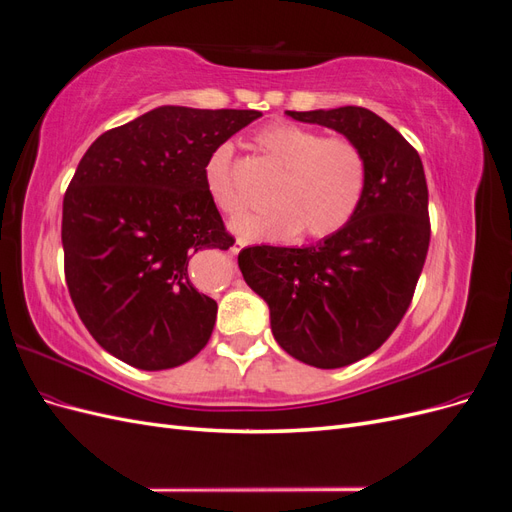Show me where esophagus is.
Listing matches in <instances>:
<instances>
[{"instance_id":"1","label":"esophagus","mask_w":512,"mask_h":512,"mask_svg":"<svg viewBox=\"0 0 512 512\" xmlns=\"http://www.w3.org/2000/svg\"><path fill=\"white\" fill-rule=\"evenodd\" d=\"M245 245H247L245 239H235V243H232V247H230V252H232V254H239Z\"/></svg>"}]
</instances>
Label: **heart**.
Returning <instances> with one entry per match:
<instances>
[{
  "label": "heart",
  "mask_w": 512,
  "mask_h": 512,
  "mask_svg": "<svg viewBox=\"0 0 512 512\" xmlns=\"http://www.w3.org/2000/svg\"><path fill=\"white\" fill-rule=\"evenodd\" d=\"M260 151L282 168L271 209L243 213L232 230L250 241L284 243L303 230L322 239L344 228L367 190V158L350 138L327 136L292 121H271L256 132ZM205 188L220 211L235 215L243 196L232 173V145L222 143L205 164Z\"/></svg>",
  "instance_id": "obj_1"
}]
</instances>
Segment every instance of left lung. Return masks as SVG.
Wrapping results in <instances>:
<instances>
[{"label": "left lung", "mask_w": 512, "mask_h": 512, "mask_svg": "<svg viewBox=\"0 0 512 512\" xmlns=\"http://www.w3.org/2000/svg\"><path fill=\"white\" fill-rule=\"evenodd\" d=\"M286 115L359 145L367 190L333 235L307 247H245L239 269L269 305L275 342L290 356L320 369L346 367L378 350L412 301L429 250L425 170L406 138L367 108Z\"/></svg>", "instance_id": "left-lung-1"}]
</instances>
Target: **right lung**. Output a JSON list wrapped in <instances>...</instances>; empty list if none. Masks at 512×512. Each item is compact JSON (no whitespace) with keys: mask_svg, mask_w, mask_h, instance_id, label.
<instances>
[{"mask_svg":"<svg viewBox=\"0 0 512 512\" xmlns=\"http://www.w3.org/2000/svg\"><path fill=\"white\" fill-rule=\"evenodd\" d=\"M258 111L158 106L98 136L64 196L72 303L119 361L160 371L209 342L218 303L188 275L200 250L235 243L205 188V164Z\"/></svg>","mask_w":512,"mask_h":512,"instance_id":"obj_1","label":"right lung"}]
</instances>
